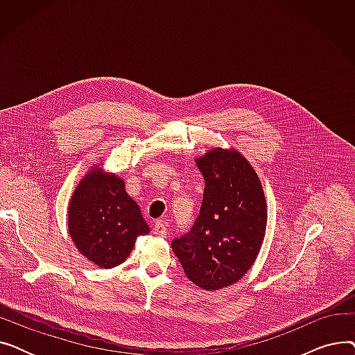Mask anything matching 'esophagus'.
<instances>
[{"label": "esophagus", "instance_id": "34e87169", "mask_svg": "<svg viewBox=\"0 0 355 355\" xmlns=\"http://www.w3.org/2000/svg\"><path fill=\"white\" fill-rule=\"evenodd\" d=\"M154 229V233L157 234V236H161V237H165L166 234H168V225L164 221V220H158V221H155V225L153 226Z\"/></svg>", "mask_w": 355, "mask_h": 355}]
</instances>
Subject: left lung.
Returning <instances> with one entry per match:
<instances>
[{
	"label": "left lung",
	"mask_w": 355,
	"mask_h": 355,
	"mask_svg": "<svg viewBox=\"0 0 355 355\" xmlns=\"http://www.w3.org/2000/svg\"><path fill=\"white\" fill-rule=\"evenodd\" d=\"M196 164L206 181L200 216L171 246L194 285L217 291L253 266L266 233V198L253 166L233 146L213 148Z\"/></svg>",
	"instance_id": "8db88e82"
}]
</instances>
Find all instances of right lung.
Wrapping results in <instances>:
<instances>
[{"instance_id":"right-lung-1","label":"right lung","mask_w":355,"mask_h":355,"mask_svg":"<svg viewBox=\"0 0 355 355\" xmlns=\"http://www.w3.org/2000/svg\"><path fill=\"white\" fill-rule=\"evenodd\" d=\"M74 246L93 265L112 269L123 263L138 236L148 234L137 201L125 191V181L93 165L74 189L67 210Z\"/></svg>"}]
</instances>
